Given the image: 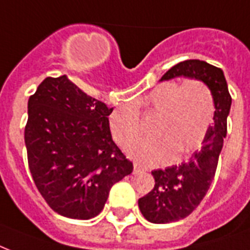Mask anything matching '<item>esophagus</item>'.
Here are the masks:
<instances>
[{"label": "esophagus", "instance_id": "34e87169", "mask_svg": "<svg viewBox=\"0 0 250 250\" xmlns=\"http://www.w3.org/2000/svg\"><path fill=\"white\" fill-rule=\"evenodd\" d=\"M141 171H143V168L138 163H134V173H138Z\"/></svg>", "mask_w": 250, "mask_h": 250}]
</instances>
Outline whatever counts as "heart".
<instances>
[{"label": "heart", "instance_id": "obj_1", "mask_svg": "<svg viewBox=\"0 0 250 250\" xmlns=\"http://www.w3.org/2000/svg\"><path fill=\"white\" fill-rule=\"evenodd\" d=\"M143 116L156 117L154 138L129 147V154L146 166L180 160L197 150L206 138L215 117V100L210 87L199 79L184 83L164 82L143 99ZM113 139L129 146L142 135L143 124L134 105L116 108L109 116Z\"/></svg>", "mask_w": 250, "mask_h": 250}]
</instances>
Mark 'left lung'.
I'll return each instance as SVG.
<instances>
[{"instance_id":"1","label":"left lung","mask_w":250,"mask_h":250,"mask_svg":"<svg viewBox=\"0 0 250 250\" xmlns=\"http://www.w3.org/2000/svg\"><path fill=\"white\" fill-rule=\"evenodd\" d=\"M187 77L210 87L215 100V117L202 147L180 166L152 171L155 185L138 199L139 210L148 222L166 224L187 218L208 193L215 176L218 160L227 134V117L232 99L223 70L199 60H187L172 66L160 81Z\"/></svg>"}]
</instances>
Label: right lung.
I'll list each match as a JSON object with an SVG mask.
<instances>
[{"instance_id": "1", "label": "right lung", "mask_w": 250, "mask_h": 250, "mask_svg": "<svg viewBox=\"0 0 250 250\" xmlns=\"http://www.w3.org/2000/svg\"><path fill=\"white\" fill-rule=\"evenodd\" d=\"M112 111L66 75L45 78L28 99V167L42 198L60 215L94 218L111 188L133 172L112 139Z\"/></svg>"}]
</instances>
